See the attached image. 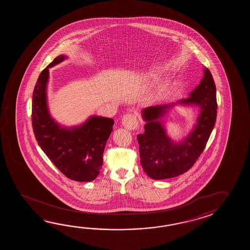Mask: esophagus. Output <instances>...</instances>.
Returning <instances> with one entry per match:
<instances>
[{
	"mask_svg": "<svg viewBox=\"0 0 250 250\" xmlns=\"http://www.w3.org/2000/svg\"><path fill=\"white\" fill-rule=\"evenodd\" d=\"M122 124L123 127L128 130H132L138 127V118L136 114L127 113L125 114L122 119Z\"/></svg>",
	"mask_w": 250,
	"mask_h": 250,
	"instance_id": "34e87169",
	"label": "esophagus"
}]
</instances>
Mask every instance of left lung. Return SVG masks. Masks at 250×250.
I'll use <instances>...</instances> for the list:
<instances>
[{"label": "left lung", "mask_w": 250, "mask_h": 250, "mask_svg": "<svg viewBox=\"0 0 250 250\" xmlns=\"http://www.w3.org/2000/svg\"><path fill=\"white\" fill-rule=\"evenodd\" d=\"M188 96L169 104L147 107L141 112L146 124L145 132L137 137L140 163L144 171L153 180L170 179L189 170L202 154L213 129L217 115L216 87L209 69L204 68L200 84ZM175 105L199 109L192 130L178 143L167 136L163 120Z\"/></svg>", "instance_id": "left-lung-1"}]
</instances>
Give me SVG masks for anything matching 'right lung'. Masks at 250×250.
<instances>
[{
    "instance_id": "right-lung-1",
    "label": "right lung",
    "mask_w": 250,
    "mask_h": 250,
    "mask_svg": "<svg viewBox=\"0 0 250 250\" xmlns=\"http://www.w3.org/2000/svg\"><path fill=\"white\" fill-rule=\"evenodd\" d=\"M67 58L59 55L38 77L33 92V130L41 149L64 175L72 181L89 182L100 172L114 121L92 115L80 125L66 127L52 117L47 101L49 69Z\"/></svg>"
}]
</instances>
